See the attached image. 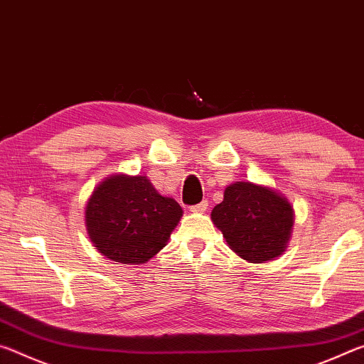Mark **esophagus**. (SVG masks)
Wrapping results in <instances>:
<instances>
[{
	"label": "esophagus",
	"instance_id": "esophagus-1",
	"mask_svg": "<svg viewBox=\"0 0 364 364\" xmlns=\"http://www.w3.org/2000/svg\"><path fill=\"white\" fill-rule=\"evenodd\" d=\"M207 208H208V202L207 200H202V202H199V204L191 205L189 210L193 212V213H202V212H205Z\"/></svg>",
	"mask_w": 364,
	"mask_h": 364
}]
</instances>
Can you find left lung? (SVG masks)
<instances>
[{
    "label": "left lung",
    "mask_w": 364,
    "mask_h": 364,
    "mask_svg": "<svg viewBox=\"0 0 364 364\" xmlns=\"http://www.w3.org/2000/svg\"><path fill=\"white\" fill-rule=\"evenodd\" d=\"M212 220L239 257L263 263L287 247L294 213L284 197L269 188L236 181L225 189L223 202L213 207Z\"/></svg>",
    "instance_id": "left-lung-1"
}]
</instances>
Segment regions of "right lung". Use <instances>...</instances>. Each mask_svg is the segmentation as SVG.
Masks as SVG:
<instances>
[{"label": "right lung", "mask_w": 364, "mask_h": 364, "mask_svg": "<svg viewBox=\"0 0 364 364\" xmlns=\"http://www.w3.org/2000/svg\"><path fill=\"white\" fill-rule=\"evenodd\" d=\"M181 215L180 204L160 196L146 176L115 175L95 189L85 220L102 255L141 264L167 244Z\"/></svg>", "instance_id": "right-lung-1"}]
</instances>
